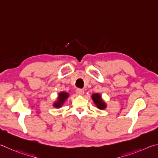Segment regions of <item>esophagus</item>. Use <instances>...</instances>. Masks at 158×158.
Instances as JSON below:
<instances>
[{
    "label": "esophagus",
    "instance_id": "obj_1",
    "mask_svg": "<svg viewBox=\"0 0 158 158\" xmlns=\"http://www.w3.org/2000/svg\"><path fill=\"white\" fill-rule=\"evenodd\" d=\"M76 93H77V95H83L84 94V90L81 89H77L76 90Z\"/></svg>",
    "mask_w": 158,
    "mask_h": 158
}]
</instances>
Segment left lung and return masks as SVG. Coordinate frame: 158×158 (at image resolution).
<instances>
[{"label":"left lung","instance_id":"8db88e82","mask_svg":"<svg viewBox=\"0 0 158 158\" xmlns=\"http://www.w3.org/2000/svg\"><path fill=\"white\" fill-rule=\"evenodd\" d=\"M92 99L98 109H105L106 107V103L102 100L101 95L99 93H94V94H93Z\"/></svg>","mask_w":158,"mask_h":158}]
</instances>
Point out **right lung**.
<instances>
[{"label": "right lung", "mask_w": 158, "mask_h": 158, "mask_svg": "<svg viewBox=\"0 0 158 158\" xmlns=\"http://www.w3.org/2000/svg\"><path fill=\"white\" fill-rule=\"evenodd\" d=\"M69 94L66 92H60L58 96V100L53 103V106L56 108H60L62 106L65 101L68 98Z\"/></svg>", "instance_id": "1"}]
</instances>
